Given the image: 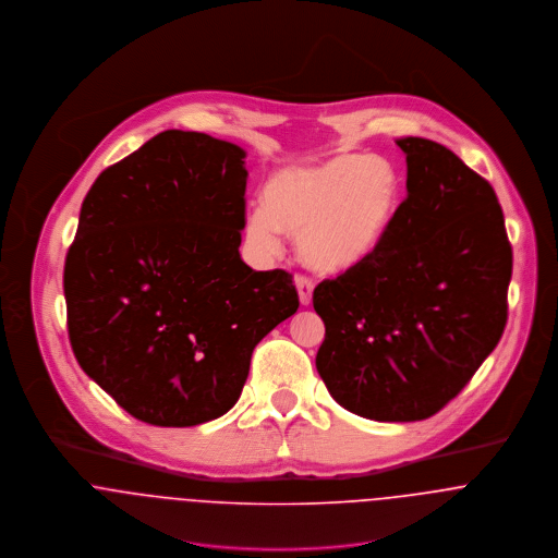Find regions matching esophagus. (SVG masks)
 Returning <instances> with one entry per match:
<instances>
[{
  "label": "esophagus",
  "instance_id": "34e87169",
  "mask_svg": "<svg viewBox=\"0 0 558 558\" xmlns=\"http://www.w3.org/2000/svg\"><path fill=\"white\" fill-rule=\"evenodd\" d=\"M295 287H298V293H300V302L304 306H308L310 302H312V291H314L312 278L304 276V274H298L295 276Z\"/></svg>",
  "mask_w": 558,
  "mask_h": 558
}]
</instances>
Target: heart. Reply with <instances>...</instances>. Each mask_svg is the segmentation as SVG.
<instances>
[{
  "mask_svg": "<svg viewBox=\"0 0 558 558\" xmlns=\"http://www.w3.org/2000/svg\"><path fill=\"white\" fill-rule=\"evenodd\" d=\"M267 209H252L250 240L280 248V229L302 238L312 267L344 271L372 256L402 209V180L391 162L371 154H340L314 167L287 169L267 186Z\"/></svg>",
  "mask_w": 558,
  "mask_h": 558,
  "instance_id": "obj_1",
  "label": "heart"
}]
</instances>
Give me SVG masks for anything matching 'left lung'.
I'll return each mask as SVG.
<instances>
[{"instance_id": "8db88e82", "label": "left lung", "mask_w": 558, "mask_h": 558, "mask_svg": "<svg viewBox=\"0 0 558 558\" xmlns=\"http://www.w3.org/2000/svg\"><path fill=\"white\" fill-rule=\"evenodd\" d=\"M407 198L378 250L316 284V371L333 400L376 422H420L453 400L507 323L513 254L495 187L420 136Z\"/></svg>"}]
</instances>
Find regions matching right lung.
Wrapping results in <instances>:
<instances>
[{"label":"right lung","mask_w":558,"mask_h":558,"mask_svg":"<svg viewBox=\"0 0 558 558\" xmlns=\"http://www.w3.org/2000/svg\"><path fill=\"white\" fill-rule=\"evenodd\" d=\"M246 151L165 130L89 187L63 265L68 338L132 417L187 428L225 415L254 347L300 308L293 274L240 256Z\"/></svg>","instance_id":"right-lung-1"}]
</instances>
